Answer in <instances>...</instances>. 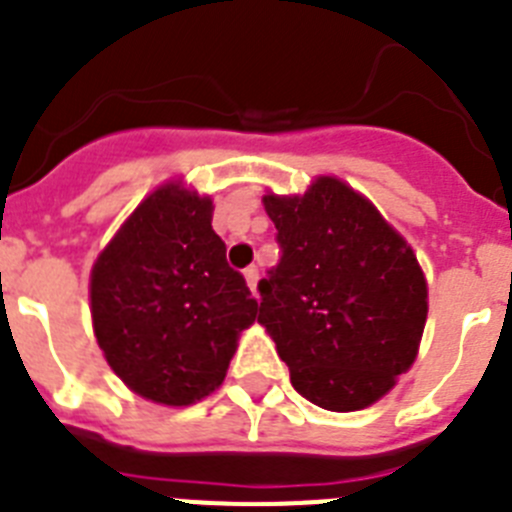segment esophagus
Masks as SVG:
<instances>
[{
    "mask_svg": "<svg viewBox=\"0 0 512 512\" xmlns=\"http://www.w3.org/2000/svg\"><path fill=\"white\" fill-rule=\"evenodd\" d=\"M259 269H256V266H248L246 269V282H248V287H251V292L256 297H259Z\"/></svg>",
    "mask_w": 512,
    "mask_h": 512,
    "instance_id": "1",
    "label": "esophagus"
}]
</instances>
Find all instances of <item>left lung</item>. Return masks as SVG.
Instances as JSON below:
<instances>
[{"label": "left lung", "mask_w": 512, "mask_h": 512, "mask_svg": "<svg viewBox=\"0 0 512 512\" xmlns=\"http://www.w3.org/2000/svg\"><path fill=\"white\" fill-rule=\"evenodd\" d=\"M264 207L282 259L259 282V323L292 387L333 413L369 408L418 356L428 287L413 248L336 176Z\"/></svg>", "instance_id": "1"}]
</instances>
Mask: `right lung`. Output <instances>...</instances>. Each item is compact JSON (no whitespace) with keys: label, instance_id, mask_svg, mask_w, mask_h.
<instances>
[{"label":"right lung","instance_id":"1","mask_svg":"<svg viewBox=\"0 0 512 512\" xmlns=\"http://www.w3.org/2000/svg\"><path fill=\"white\" fill-rule=\"evenodd\" d=\"M89 297L112 372L161 405L215 392L259 307L225 261L212 200L179 182L148 194L99 253Z\"/></svg>","mask_w":512,"mask_h":512}]
</instances>
